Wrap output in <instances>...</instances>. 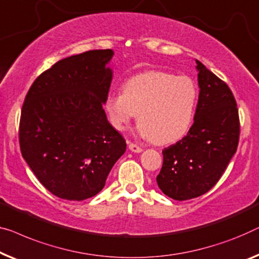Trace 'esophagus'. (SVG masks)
Instances as JSON below:
<instances>
[{"label": "esophagus", "instance_id": "34e87169", "mask_svg": "<svg viewBox=\"0 0 259 259\" xmlns=\"http://www.w3.org/2000/svg\"><path fill=\"white\" fill-rule=\"evenodd\" d=\"M128 148H130L132 152H134V153H140V152H142V147H140V146H138V145H136V144H133V142H130Z\"/></svg>", "mask_w": 259, "mask_h": 259}]
</instances>
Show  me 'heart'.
I'll list each match as a JSON object with an SVG mask.
<instances>
[{
  "mask_svg": "<svg viewBox=\"0 0 259 259\" xmlns=\"http://www.w3.org/2000/svg\"><path fill=\"white\" fill-rule=\"evenodd\" d=\"M197 89L188 77L151 71L131 77L122 95L105 99L108 120L123 131L138 114L139 131L159 145L180 140L192 125L197 104Z\"/></svg>",
  "mask_w": 259,
  "mask_h": 259,
  "instance_id": "1",
  "label": "heart"
}]
</instances>
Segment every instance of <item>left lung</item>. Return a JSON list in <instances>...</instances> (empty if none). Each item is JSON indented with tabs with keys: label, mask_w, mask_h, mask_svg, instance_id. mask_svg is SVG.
<instances>
[{
	"label": "left lung",
	"mask_w": 259,
	"mask_h": 259,
	"mask_svg": "<svg viewBox=\"0 0 259 259\" xmlns=\"http://www.w3.org/2000/svg\"><path fill=\"white\" fill-rule=\"evenodd\" d=\"M200 95L186 137L162 151L156 182L167 196L186 201L209 192L237 151L238 108L231 90L196 61Z\"/></svg>",
	"instance_id": "8db88e82"
}]
</instances>
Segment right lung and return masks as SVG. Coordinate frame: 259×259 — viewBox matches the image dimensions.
Wrapping results in <instances>:
<instances>
[{
	"mask_svg": "<svg viewBox=\"0 0 259 259\" xmlns=\"http://www.w3.org/2000/svg\"><path fill=\"white\" fill-rule=\"evenodd\" d=\"M112 56L106 49L62 59L40 73L25 96L18 130L22 156L57 197L95 196L126 151L125 139L103 108Z\"/></svg>",
	"mask_w": 259,
	"mask_h": 259,
	"instance_id": "obj_1",
	"label": "right lung"
}]
</instances>
